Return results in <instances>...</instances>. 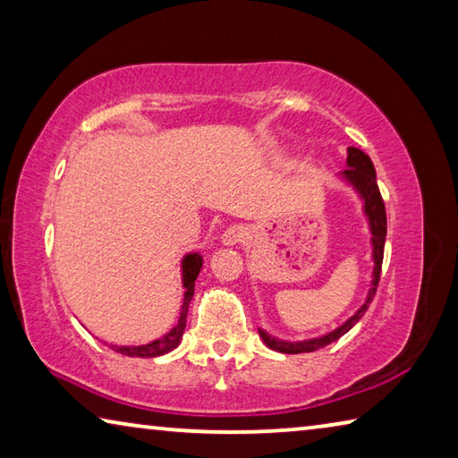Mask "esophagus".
<instances>
[{"instance_id": "1", "label": "esophagus", "mask_w": 458, "mask_h": 458, "mask_svg": "<svg viewBox=\"0 0 458 458\" xmlns=\"http://www.w3.org/2000/svg\"><path fill=\"white\" fill-rule=\"evenodd\" d=\"M246 238H248V228L244 226V224H232V226L224 230L222 242L226 246H234V244L244 242Z\"/></svg>"}]
</instances>
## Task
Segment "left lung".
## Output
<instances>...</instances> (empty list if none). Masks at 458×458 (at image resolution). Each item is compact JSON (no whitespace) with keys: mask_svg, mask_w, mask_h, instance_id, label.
<instances>
[{"mask_svg":"<svg viewBox=\"0 0 458 458\" xmlns=\"http://www.w3.org/2000/svg\"><path fill=\"white\" fill-rule=\"evenodd\" d=\"M347 165L350 169H345L344 175L350 180L358 191L361 193L363 201H366V214L369 218V228H371V244H374V278H371V289L368 293V299L363 307L353 317H350L341 327L335 331L327 333L319 339H311V341H299V344H291V341H278L275 337L267 335L265 331H259L260 337L265 344L270 347V350L281 352V353H307V352H315L321 350V347L333 344L337 341L341 335H345L355 323H358L363 313L368 311V307L374 299V294L377 291L379 284V273H382V260H384V244H386V230H387V220H386V206L382 199V193H379L377 182H376V169L374 164H371L369 155L363 153L358 147H350L347 149Z\"/></svg>","mask_w":458,"mask_h":458,"instance_id":"obj_1","label":"left lung"}]
</instances>
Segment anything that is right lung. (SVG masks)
<instances>
[{"label": "right lung", "instance_id": "1", "mask_svg": "<svg viewBox=\"0 0 458 458\" xmlns=\"http://www.w3.org/2000/svg\"><path fill=\"white\" fill-rule=\"evenodd\" d=\"M201 268V257L199 254H188L183 259V286H185V297H183V305H182V315H180V323L167 333L165 337H161L157 341H153L149 345H139V347H117V352L123 355H129V358H157V355H164L167 352L175 350L180 345L183 329H185V317H188V307L190 301L193 297V284H196V278L199 275Z\"/></svg>", "mask_w": 458, "mask_h": 458}]
</instances>
